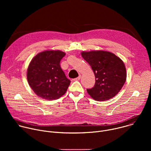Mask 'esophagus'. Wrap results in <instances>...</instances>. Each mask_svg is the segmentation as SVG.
Returning <instances> with one entry per match:
<instances>
[{
    "instance_id": "34e87169",
    "label": "esophagus",
    "mask_w": 151,
    "mask_h": 151,
    "mask_svg": "<svg viewBox=\"0 0 151 151\" xmlns=\"http://www.w3.org/2000/svg\"><path fill=\"white\" fill-rule=\"evenodd\" d=\"M81 78V75H79V76H78V78H75L73 80H74V81H79V80H80Z\"/></svg>"
}]
</instances>
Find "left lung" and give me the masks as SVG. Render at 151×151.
Wrapping results in <instances>:
<instances>
[{"mask_svg":"<svg viewBox=\"0 0 151 151\" xmlns=\"http://www.w3.org/2000/svg\"><path fill=\"white\" fill-rule=\"evenodd\" d=\"M81 55L91 67L96 78L94 87L87 89L90 96L103 101L116 96L126 81L123 61L114 54L104 51L82 52Z\"/></svg>","mask_w":151,"mask_h":151,"instance_id":"1","label":"left lung"}]
</instances>
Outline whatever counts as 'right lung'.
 Listing matches in <instances>:
<instances>
[{"instance_id": "1", "label": "right lung", "mask_w": 151, "mask_h": 151, "mask_svg": "<svg viewBox=\"0 0 151 151\" xmlns=\"http://www.w3.org/2000/svg\"><path fill=\"white\" fill-rule=\"evenodd\" d=\"M65 53L60 51H45L39 53L31 61L27 78L29 85L39 97L57 100L66 93L70 81L60 67Z\"/></svg>"}]
</instances>
